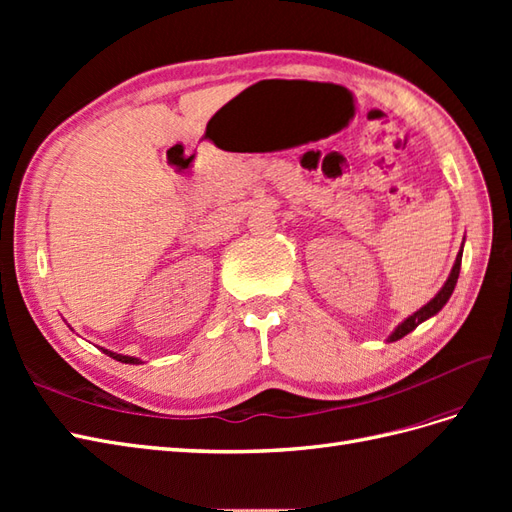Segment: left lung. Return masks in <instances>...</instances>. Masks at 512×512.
<instances>
[{"instance_id": "1", "label": "left lung", "mask_w": 512, "mask_h": 512, "mask_svg": "<svg viewBox=\"0 0 512 512\" xmlns=\"http://www.w3.org/2000/svg\"><path fill=\"white\" fill-rule=\"evenodd\" d=\"M461 254H463V245H461V252L457 254L453 271H451V275H448V280H446V284L440 288V292H438L436 297H433L427 305H423L421 309H418V312H414L410 318H406L404 322H401L399 327L389 335V342H397V339H401L404 335H408L410 331H414V329L418 327V324L425 322V320L431 318V316H436V314L440 312V309L446 305V301L451 299V294H453L455 284H457V277H459V269H461Z\"/></svg>"}]
</instances>
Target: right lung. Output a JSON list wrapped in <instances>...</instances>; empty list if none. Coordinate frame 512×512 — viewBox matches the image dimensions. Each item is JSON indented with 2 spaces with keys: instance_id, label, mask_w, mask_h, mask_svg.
<instances>
[{
  "instance_id": "add662e5",
  "label": "right lung",
  "mask_w": 512,
  "mask_h": 512,
  "mask_svg": "<svg viewBox=\"0 0 512 512\" xmlns=\"http://www.w3.org/2000/svg\"><path fill=\"white\" fill-rule=\"evenodd\" d=\"M104 354H108V356H113L115 361H121V363H141L138 359H134V356H126V354H117V352H111V350H104V348H100Z\"/></svg>"
}]
</instances>
